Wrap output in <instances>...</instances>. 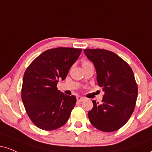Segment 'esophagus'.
I'll return each mask as SVG.
<instances>
[{
	"instance_id": "esophagus-1",
	"label": "esophagus",
	"mask_w": 152,
	"mask_h": 152,
	"mask_svg": "<svg viewBox=\"0 0 152 152\" xmlns=\"http://www.w3.org/2000/svg\"><path fill=\"white\" fill-rule=\"evenodd\" d=\"M76 99H77L78 102H82L84 100V98H83V97H81V96H78Z\"/></svg>"
}]
</instances>
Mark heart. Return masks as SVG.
I'll return each instance as SVG.
<instances>
[{
  "label": "heart",
  "mask_w": 152,
  "mask_h": 152,
  "mask_svg": "<svg viewBox=\"0 0 152 152\" xmlns=\"http://www.w3.org/2000/svg\"><path fill=\"white\" fill-rule=\"evenodd\" d=\"M89 62H88V61H83V65H84V64H88Z\"/></svg>",
  "instance_id": "heart-1"
}]
</instances>
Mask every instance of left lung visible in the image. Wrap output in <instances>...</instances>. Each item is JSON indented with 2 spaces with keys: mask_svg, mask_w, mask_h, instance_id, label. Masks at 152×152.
I'll return each instance as SVG.
<instances>
[{
  "mask_svg": "<svg viewBox=\"0 0 152 152\" xmlns=\"http://www.w3.org/2000/svg\"><path fill=\"white\" fill-rule=\"evenodd\" d=\"M94 63L97 81L105 92L102 103L93 100L88 113L91 123L100 131L111 132L121 128L134 111L138 88L132 69L114 52L101 49H85Z\"/></svg>",
  "mask_w": 152,
  "mask_h": 152,
  "instance_id": "8db88e82",
  "label": "left lung"
}]
</instances>
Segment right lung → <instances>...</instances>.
<instances>
[{
    "instance_id": "right-lung-1",
    "label": "right lung",
    "mask_w": 152,
    "mask_h": 152,
    "mask_svg": "<svg viewBox=\"0 0 152 152\" xmlns=\"http://www.w3.org/2000/svg\"><path fill=\"white\" fill-rule=\"evenodd\" d=\"M81 50L70 47L48 49L25 71L22 100L29 118L39 128L54 130L68 121L76 98L58 91L56 85L65 79Z\"/></svg>"
}]
</instances>
